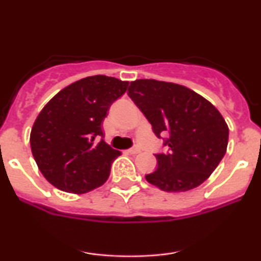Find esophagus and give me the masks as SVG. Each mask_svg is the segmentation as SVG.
Instances as JSON below:
<instances>
[{
  "instance_id": "1",
  "label": "esophagus",
  "mask_w": 261,
  "mask_h": 261,
  "mask_svg": "<svg viewBox=\"0 0 261 261\" xmlns=\"http://www.w3.org/2000/svg\"><path fill=\"white\" fill-rule=\"evenodd\" d=\"M140 151H141V149H140V147H137V146H135V147H131L130 149H128V152H130L131 154H136V153H139Z\"/></svg>"
}]
</instances>
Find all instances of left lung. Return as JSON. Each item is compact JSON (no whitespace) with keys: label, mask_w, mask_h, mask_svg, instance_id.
Wrapping results in <instances>:
<instances>
[{"label":"left lung","mask_w":261,"mask_h":261,"mask_svg":"<svg viewBox=\"0 0 261 261\" xmlns=\"http://www.w3.org/2000/svg\"><path fill=\"white\" fill-rule=\"evenodd\" d=\"M128 97L143 113L157 137L168 135L167 153H155L158 167L146 180L167 193L199 187L222 161L228 126L221 113L187 87L155 80L130 83Z\"/></svg>","instance_id":"1"}]
</instances>
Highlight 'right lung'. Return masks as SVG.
<instances>
[{"label": "right lung", "mask_w": 261, "mask_h": 261, "mask_svg": "<svg viewBox=\"0 0 261 261\" xmlns=\"http://www.w3.org/2000/svg\"><path fill=\"white\" fill-rule=\"evenodd\" d=\"M128 82L91 76L60 91L39 113L31 133L33 157L50 184L85 194L107 181L120 151L103 140L101 122Z\"/></svg>", "instance_id": "obj_1"}]
</instances>
